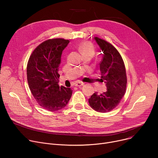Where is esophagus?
Returning <instances> with one entry per match:
<instances>
[{
  "mask_svg": "<svg viewBox=\"0 0 158 158\" xmlns=\"http://www.w3.org/2000/svg\"><path fill=\"white\" fill-rule=\"evenodd\" d=\"M85 85L84 82H77V83H76V85H75V86L80 87V86H82V85Z\"/></svg>",
  "mask_w": 158,
  "mask_h": 158,
  "instance_id": "obj_1",
  "label": "esophagus"
}]
</instances>
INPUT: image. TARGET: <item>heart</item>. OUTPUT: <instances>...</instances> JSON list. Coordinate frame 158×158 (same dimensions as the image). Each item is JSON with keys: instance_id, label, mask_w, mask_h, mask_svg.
<instances>
[{"instance_id": "heart-1", "label": "heart", "mask_w": 158, "mask_h": 158, "mask_svg": "<svg viewBox=\"0 0 158 158\" xmlns=\"http://www.w3.org/2000/svg\"><path fill=\"white\" fill-rule=\"evenodd\" d=\"M79 51L82 55H85L87 54H91L94 55V48L93 45L88 42L83 43L79 46Z\"/></svg>"}]
</instances>
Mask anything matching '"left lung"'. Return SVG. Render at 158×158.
Here are the masks:
<instances>
[{
    "instance_id": "1",
    "label": "left lung",
    "mask_w": 158,
    "mask_h": 158,
    "mask_svg": "<svg viewBox=\"0 0 158 158\" xmlns=\"http://www.w3.org/2000/svg\"><path fill=\"white\" fill-rule=\"evenodd\" d=\"M100 48L102 60L100 63L101 81L104 82L107 91L103 94L94 93L88 99L90 107L100 113L109 112L120 102L125 94L127 77L122 56L111 44L94 37Z\"/></svg>"
}]
</instances>
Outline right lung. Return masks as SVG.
I'll list each match as a JSON object with an SVG mask.
<instances>
[{"instance_id":"1","label":"right lung","mask_w":158,"mask_h":158,"mask_svg":"<svg viewBox=\"0 0 158 158\" xmlns=\"http://www.w3.org/2000/svg\"><path fill=\"white\" fill-rule=\"evenodd\" d=\"M69 40L57 38L47 40L31 54L27 66L31 92L38 103L50 111L63 109L69 103L72 90L58 85V67L62 52Z\"/></svg>"}]
</instances>
